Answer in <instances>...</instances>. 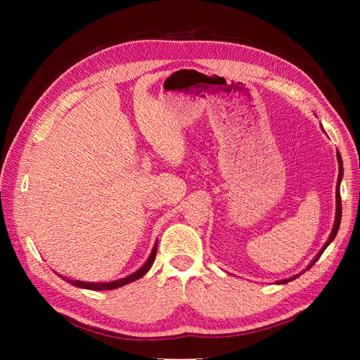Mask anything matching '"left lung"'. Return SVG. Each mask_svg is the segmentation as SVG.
<instances>
[{
    "label": "left lung",
    "mask_w": 360,
    "mask_h": 360,
    "mask_svg": "<svg viewBox=\"0 0 360 360\" xmlns=\"http://www.w3.org/2000/svg\"><path fill=\"white\" fill-rule=\"evenodd\" d=\"M338 162H339V178H338V186H335V219H334V226H333V231H331V235H330V238H328V241L325 243V246L319 250V254L316 255V258L312 259L311 262V264L307 267V269L304 271H308V269H311L312 266H314V263L317 262V259L320 258V255L323 254L325 252V249L330 246V243L335 238V235H338V232H339V227H340V219H342V201H340V181H342V176H343V167H342V158H340V155H339V151H338ZM300 275V274H298ZM298 275H294V277H290V278H286V280H280L278 283L280 285H285V283H288V281H290V280H295Z\"/></svg>",
    "instance_id": "1"
}]
</instances>
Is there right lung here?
I'll return each instance as SVG.
<instances>
[{
    "label": "right lung",
    "mask_w": 360,
    "mask_h": 360,
    "mask_svg": "<svg viewBox=\"0 0 360 360\" xmlns=\"http://www.w3.org/2000/svg\"><path fill=\"white\" fill-rule=\"evenodd\" d=\"M156 252H158V243H155V246H153V250H151V254H150L148 259H147V262H145V264L141 267V269L133 272L131 275H128V277H125V278H120V280L106 281V283H88V281H79V280H68V278L62 277V275H60V277H62L65 281L71 283L72 286L83 288V289H91V290H110V289H117V288H120V286H125V285H128V283L136 281L137 278L143 277V275L150 271V267H151L153 262H155Z\"/></svg>",
    "instance_id": "obj_1"
}]
</instances>
